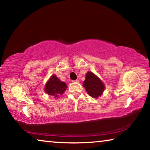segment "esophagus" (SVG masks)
<instances>
[{
  "mask_svg": "<svg viewBox=\"0 0 150 150\" xmlns=\"http://www.w3.org/2000/svg\"><path fill=\"white\" fill-rule=\"evenodd\" d=\"M73 82H74V83H79V80H78V79L74 80V81H73Z\"/></svg>",
  "mask_w": 150,
  "mask_h": 150,
  "instance_id": "obj_1",
  "label": "esophagus"
}]
</instances>
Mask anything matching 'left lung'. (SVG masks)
Masks as SVG:
<instances>
[{"label":"left lung","instance_id":"left-lung-1","mask_svg":"<svg viewBox=\"0 0 150 150\" xmlns=\"http://www.w3.org/2000/svg\"><path fill=\"white\" fill-rule=\"evenodd\" d=\"M83 87L88 95L93 98H97L102 95L105 90V85L99 78L92 72H87L85 80L83 82Z\"/></svg>","mask_w":150,"mask_h":150}]
</instances>
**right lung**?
Here are the masks:
<instances>
[{
  "label": "right lung",
  "mask_w": 150,
  "mask_h": 150,
  "mask_svg": "<svg viewBox=\"0 0 150 150\" xmlns=\"http://www.w3.org/2000/svg\"><path fill=\"white\" fill-rule=\"evenodd\" d=\"M66 88H67V85L65 83L61 81L56 77V75H53L46 83L45 91L48 95L54 96L55 97H58L59 95H62L65 92Z\"/></svg>",
  "instance_id": "add662e5"
}]
</instances>
